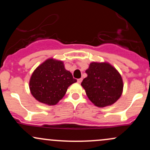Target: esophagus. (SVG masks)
<instances>
[{"instance_id":"1","label":"esophagus","mask_w":150,"mask_h":150,"mask_svg":"<svg viewBox=\"0 0 150 150\" xmlns=\"http://www.w3.org/2000/svg\"><path fill=\"white\" fill-rule=\"evenodd\" d=\"M82 78H80L77 80V82H78V83H81V82H82Z\"/></svg>"}]
</instances>
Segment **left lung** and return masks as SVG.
<instances>
[{
  "label": "left lung",
  "mask_w": 150,
  "mask_h": 150,
  "mask_svg": "<svg viewBox=\"0 0 150 150\" xmlns=\"http://www.w3.org/2000/svg\"><path fill=\"white\" fill-rule=\"evenodd\" d=\"M81 85L89 99L98 107L114 104L121 96L123 83L118 70L108 63L92 62Z\"/></svg>",
  "instance_id": "1"
}]
</instances>
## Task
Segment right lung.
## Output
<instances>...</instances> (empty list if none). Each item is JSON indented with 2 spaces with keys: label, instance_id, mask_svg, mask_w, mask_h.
Wrapping results in <instances>:
<instances>
[{
  "label": "right lung",
  "instance_id": "right-lung-1",
  "mask_svg": "<svg viewBox=\"0 0 150 150\" xmlns=\"http://www.w3.org/2000/svg\"><path fill=\"white\" fill-rule=\"evenodd\" d=\"M77 82L65 69L61 61L49 58L36 68L30 80L32 96L49 106L56 105L64 97L68 87Z\"/></svg>",
  "mask_w": 150,
  "mask_h": 150
}]
</instances>
